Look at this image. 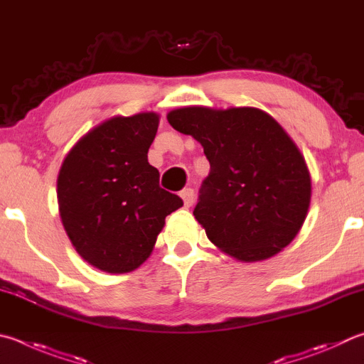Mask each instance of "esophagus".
Masks as SVG:
<instances>
[{
    "instance_id": "34e87169",
    "label": "esophagus",
    "mask_w": 364,
    "mask_h": 364,
    "mask_svg": "<svg viewBox=\"0 0 364 364\" xmlns=\"http://www.w3.org/2000/svg\"><path fill=\"white\" fill-rule=\"evenodd\" d=\"M180 196H181V199L184 200V207H191V205L194 203V197H196L194 189H191V188L183 189Z\"/></svg>"
}]
</instances>
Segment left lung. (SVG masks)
Masks as SVG:
<instances>
[{
  "instance_id": "8db88e82",
  "label": "left lung",
  "mask_w": 364,
  "mask_h": 364,
  "mask_svg": "<svg viewBox=\"0 0 364 364\" xmlns=\"http://www.w3.org/2000/svg\"><path fill=\"white\" fill-rule=\"evenodd\" d=\"M171 127L203 146L210 173L194 208L208 239L243 262L275 256L299 232L312 183L282 125L257 108L170 111Z\"/></svg>"
}]
</instances>
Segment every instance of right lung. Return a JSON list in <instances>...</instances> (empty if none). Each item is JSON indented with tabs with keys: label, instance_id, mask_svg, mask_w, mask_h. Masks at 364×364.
Here are the masks:
<instances>
[{
	"label": "right lung",
	"instance_id": "right-lung-1",
	"mask_svg": "<svg viewBox=\"0 0 364 364\" xmlns=\"http://www.w3.org/2000/svg\"><path fill=\"white\" fill-rule=\"evenodd\" d=\"M159 116H116L87 132L65 157L58 210L73 247L108 274L132 272L148 259L165 216L183 200L159 186L148 162Z\"/></svg>",
	"mask_w": 364,
	"mask_h": 364
}]
</instances>
